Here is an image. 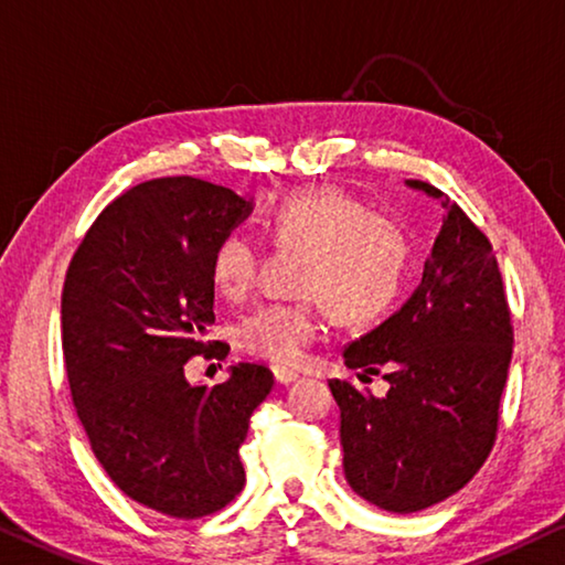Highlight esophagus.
<instances>
[{"instance_id":"1","label":"esophagus","mask_w":565,"mask_h":565,"mask_svg":"<svg viewBox=\"0 0 565 565\" xmlns=\"http://www.w3.org/2000/svg\"><path fill=\"white\" fill-rule=\"evenodd\" d=\"M271 372H274V380L279 382V384H291V382H297L299 380V374L294 372V370H289V366H271Z\"/></svg>"}]
</instances>
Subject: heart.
Listing matches in <instances>:
<instances>
[{
	"label": "heart",
	"instance_id": "1",
	"mask_svg": "<svg viewBox=\"0 0 565 565\" xmlns=\"http://www.w3.org/2000/svg\"><path fill=\"white\" fill-rule=\"evenodd\" d=\"M264 226L279 248L303 250L299 301H268L236 329L238 347L274 364H297L319 334V307L342 327L370 324L392 307L405 284L409 241L399 223L372 213L342 188H299L266 211ZM262 248L228 231L211 256L221 297L244 299L256 281Z\"/></svg>",
	"mask_w": 565,
	"mask_h": 565
}]
</instances>
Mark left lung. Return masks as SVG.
Wrapping results in <instances>:
<instances>
[{
    "mask_svg": "<svg viewBox=\"0 0 565 565\" xmlns=\"http://www.w3.org/2000/svg\"><path fill=\"white\" fill-rule=\"evenodd\" d=\"M445 209L423 281L387 321L344 349L349 370L390 382L372 397L331 380L344 476L390 513H417L468 486L495 445L513 354L503 276L488 236L440 188L407 181ZM364 380V374H362Z\"/></svg>",
    "mask_w": 565,
    "mask_h": 565,
    "instance_id": "obj_1",
    "label": "left lung"
}]
</instances>
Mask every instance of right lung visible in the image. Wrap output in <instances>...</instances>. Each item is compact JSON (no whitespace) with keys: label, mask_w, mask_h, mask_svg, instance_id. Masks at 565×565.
Wrapping results in <instances>:
<instances>
[{"label":"right lung","mask_w":565,"mask_h":565,"mask_svg":"<svg viewBox=\"0 0 565 565\" xmlns=\"http://www.w3.org/2000/svg\"><path fill=\"white\" fill-rule=\"evenodd\" d=\"M250 203L193 175L118 195L87 228L62 289V354L89 447L125 495L170 518H203L244 490L238 447L274 387L264 364L188 384L185 364L223 360L211 256Z\"/></svg>","instance_id":"1"}]
</instances>
